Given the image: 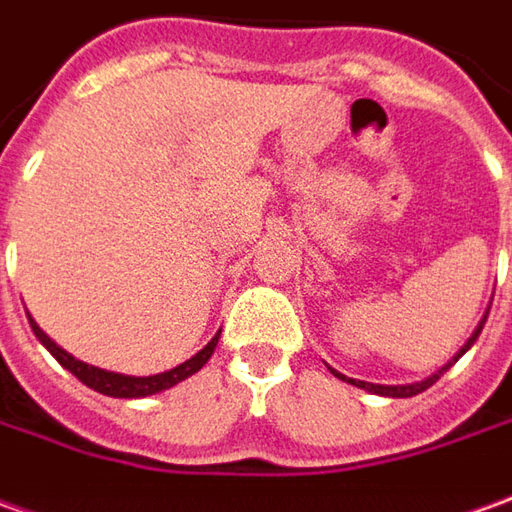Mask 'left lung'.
Masks as SVG:
<instances>
[{
  "label": "left lung",
  "instance_id": "1",
  "mask_svg": "<svg viewBox=\"0 0 512 512\" xmlns=\"http://www.w3.org/2000/svg\"><path fill=\"white\" fill-rule=\"evenodd\" d=\"M485 322H488V314L482 316V322H479V328L474 330V336H471L468 342L462 344L460 353H457V356L451 358V361H448V364H446V367H443V370H437V373L431 375V378H426V381H420V384H406V387H381V384H367V381H356V378H347V375H339V373H336V370H333V373L339 375L342 381H350L353 387L370 389V392H378V395H389V398H412V395H417V392H423V389H429L431 384H434V381H437L440 375L446 373L448 367H451V364H454V361H457V358H460L462 353H465V350H471V344H474L476 339H479V333H482V328H485Z\"/></svg>",
  "mask_w": 512,
  "mask_h": 512
}]
</instances>
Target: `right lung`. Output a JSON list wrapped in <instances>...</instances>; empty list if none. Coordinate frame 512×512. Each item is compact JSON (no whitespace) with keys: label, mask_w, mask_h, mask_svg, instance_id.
<instances>
[{"label":"right lung","mask_w":512,"mask_h":512,"mask_svg":"<svg viewBox=\"0 0 512 512\" xmlns=\"http://www.w3.org/2000/svg\"><path fill=\"white\" fill-rule=\"evenodd\" d=\"M30 325H33V333L38 336V342L50 350L61 367H66V370L75 375L78 381H83L86 387H92L95 392H100V395H109V398H145V395H156V392H162V389L176 387L179 381H184V378H190L193 373H198V370L210 361L212 350H215V344H218V336H221V330H218V333L212 336V342L207 344L204 350H198L196 356L187 358L184 364L173 367V370H168V373L148 375V378H134V375L109 373V370H100V367H92V364H83V361H78L75 356H69L66 350H61L58 344L52 342L50 336L38 328L33 319H30Z\"/></svg>","instance_id":"right-lung-1"}]
</instances>
